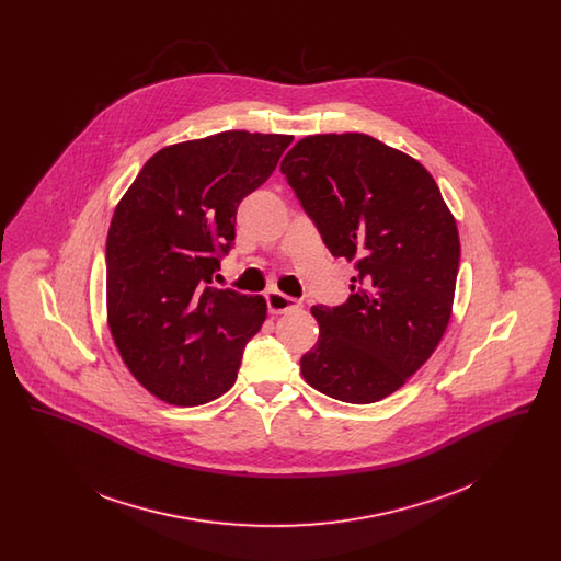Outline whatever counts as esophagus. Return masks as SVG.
I'll list each match as a JSON object with an SVG mask.
<instances>
[{"instance_id":"esophagus-1","label":"esophagus","mask_w":561,"mask_h":561,"mask_svg":"<svg viewBox=\"0 0 561 561\" xmlns=\"http://www.w3.org/2000/svg\"><path fill=\"white\" fill-rule=\"evenodd\" d=\"M267 307L271 313L279 316V313H293L300 309V300H296L288 294L279 293V290H268Z\"/></svg>"}]
</instances>
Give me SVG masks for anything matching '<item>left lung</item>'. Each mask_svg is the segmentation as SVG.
Listing matches in <instances>:
<instances>
[{
	"label": "left lung",
	"mask_w": 561,
	"mask_h": 561,
	"mask_svg": "<svg viewBox=\"0 0 561 561\" xmlns=\"http://www.w3.org/2000/svg\"><path fill=\"white\" fill-rule=\"evenodd\" d=\"M279 168L332 256L357 268L347 302L311 309L320 339L300 373L328 398L382 400L448 328L460 259L453 213L425 165L368 134L307 136Z\"/></svg>",
	"instance_id": "8db88e82"
}]
</instances>
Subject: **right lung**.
<instances>
[{"label": "right lung", "mask_w": 561, "mask_h": 561, "mask_svg": "<svg viewBox=\"0 0 561 561\" xmlns=\"http://www.w3.org/2000/svg\"><path fill=\"white\" fill-rule=\"evenodd\" d=\"M288 134L227 130L170 145L142 165L107 236V321L134 378L172 405L227 393L267 318L263 296L216 290L245 195L273 174Z\"/></svg>", "instance_id": "1"}]
</instances>
